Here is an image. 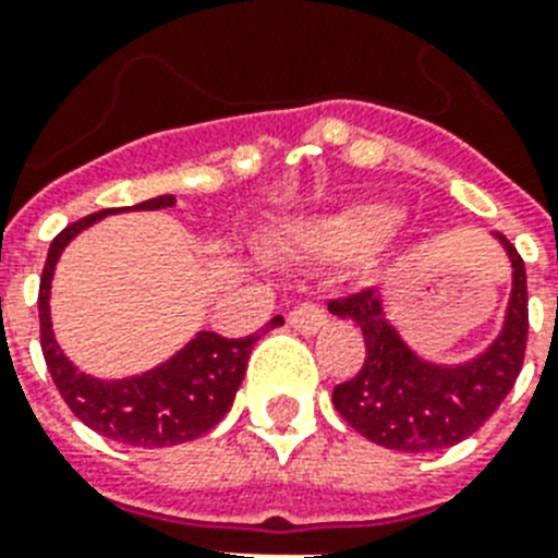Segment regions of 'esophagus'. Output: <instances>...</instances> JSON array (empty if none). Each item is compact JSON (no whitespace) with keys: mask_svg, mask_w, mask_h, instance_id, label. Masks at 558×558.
Instances as JSON below:
<instances>
[{"mask_svg":"<svg viewBox=\"0 0 558 558\" xmlns=\"http://www.w3.org/2000/svg\"><path fill=\"white\" fill-rule=\"evenodd\" d=\"M289 327L301 332V336H315V332L327 327V313L322 306L301 304L289 313Z\"/></svg>","mask_w":558,"mask_h":558,"instance_id":"esophagus-1","label":"esophagus"}]
</instances>
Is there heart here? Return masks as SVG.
Wrapping results in <instances>:
<instances>
[{"label": "heart", "mask_w": 558, "mask_h": 558, "mask_svg": "<svg viewBox=\"0 0 558 558\" xmlns=\"http://www.w3.org/2000/svg\"><path fill=\"white\" fill-rule=\"evenodd\" d=\"M402 222V210L388 202H359L336 214L304 219L295 231L298 245L322 260H350L385 243Z\"/></svg>", "instance_id": "b5f03b06"}]
</instances>
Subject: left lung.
Instances as JSON below:
<instances>
[{
	"mask_svg": "<svg viewBox=\"0 0 558 558\" xmlns=\"http://www.w3.org/2000/svg\"><path fill=\"white\" fill-rule=\"evenodd\" d=\"M512 266L510 298L501 330L484 350L463 362H437L402 339L376 289L332 301L330 313L350 318L365 336V365L332 390V405L350 428L393 451H440L466 440L510 393L527 348V271L504 234Z\"/></svg>",
	"mask_w": 558,
	"mask_h": 558,
	"instance_id": "8db88e82",
	"label": "left lung"
}]
</instances>
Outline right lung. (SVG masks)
Masks as SVG:
<instances>
[{
	"mask_svg": "<svg viewBox=\"0 0 558 558\" xmlns=\"http://www.w3.org/2000/svg\"><path fill=\"white\" fill-rule=\"evenodd\" d=\"M173 205H177V196L161 193L130 208H107L77 219L51 240L46 269L39 278V344H43V356H46L48 373L60 397L92 432L116 442H126V446H142V449H165V446L196 440L210 432L228 414V408L234 405L236 388L243 385L254 341L260 336L254 332L245 339H222L217 332L199 330L185 348H179L173 356L150 371L133 373L124 379H100L81 371L57 344L48 301H51L57 260L74 236L109 214L161 210ZM280 324L283 318L275 315L266 330Z\"/></svg>",
	"mask_w": 558,
	"mask_h": 558,
	"instance_id": "right-lung-1",
	"label": "right lung"
}]
</instances>
